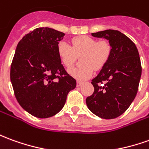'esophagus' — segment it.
Segmentation results:
<instances>
[{
    "mask_svg": "<svg viewBox=\"0 0 149 149\" xmlns=\"http://www.w3.org/2000/svg\"><path fill=\"white\" fill-rule=\"evenodd\" d=\"M82 84H83V82H82V81H78L77 82V87H79V86H81V85H82Z\"/></svg>",
    "mask_w": 149,
    "mask_h": 149,
    "instance_id": "obj_1",
    "label": "esophagus"
}]
</instances>
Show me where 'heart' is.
<instances>
[{
  "instance_id": "b5f03b06",
  "label": "heart",
  "mask_w": 149,
  "mask_h": 149,
  "mask_svg": "<svg viewBox=\"0 0 149 149\" xmlns=\"http://www.w3.org/2000/svg\"><path fill=\"white\" fill-rule=\"evenodd\" d=\"M57 52L62 64L70 68L77 59L81 58V67L68 69V73L78 81H85L92 77L93 68L99 69L106 64L111 52V47L106 40L97 42L88 36H81L72 40V47L64 41L57 45Z\"/></svg>"
}]
</instances>
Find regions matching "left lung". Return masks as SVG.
Wrapping results in <instances>:
<instances>
[{
    "label": "left lung",
    "mask_w": 149,
    "mask_h": 149,
    "mask_svg": "<svg viewBox=\"0 0 149 149\" xmlns=\"http://www.w3.org/2000/svg\"><path fill=\"white\" fill-rule=\"evenodd\" d=\"M92 35L108 40L111 52L92 80L94 92L86 98V105L100 118H115L128 109L138 91L142 72L139 52L135 43L120 31L106 30Z\"/></svg>",
    "instance_id": "8db88e82"
}]
</instances>
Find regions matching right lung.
I'll list each match as a JSON object with an SVG mask.
<instances>
[{"instance_id": "right-lung-1", "label": "right lung", "mask_w": 149, "mask_h": 149, "mask_svg": "<svg viewBox=\"0 0 149 149\" xmlns=\"http://www.w3.org/2000/svg\"><path fill=\"white\" fill-rule=\"evenodd\" d=\"M64 33L36 28L21 39L13 56L10 80L20 106L39 118L52 117L64 107L77 81L61 64L57 45Z\"/></svg>"}]
</instances>
